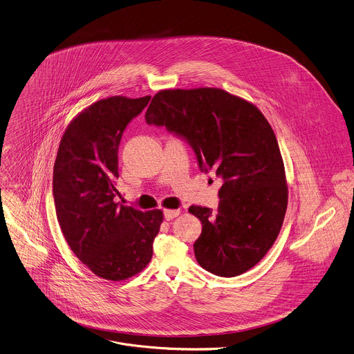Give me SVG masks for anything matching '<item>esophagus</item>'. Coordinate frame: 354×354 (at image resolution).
<instances>
[{
    "instance_id": "34e87169",
    "label": "esophagus",
    "mask_w": 354,
    "mask_h": 354,
    "mask_svg": "<svg viewBox=\"0 0 354 354\" xmlns=\"http://www.w3.org/2000/svg\"><path fill=\"white\" fill-rule=\"evenodd\" d=\"M180 214V209H165L164 211V216L167 221H171L174 218H176Z\"/></svg>"
}]
</instances>
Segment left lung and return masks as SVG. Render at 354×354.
Returning <instances> with one entry per match:
<instances>
[{
    "instance_id": "8db88e82",
    "label": "left lung",
    "mask_w": 354,
    "mask_h": 354,
    "mask_svg": "<svg viewBox=\"0 0 354 354\" xmlns=\"http://www.w3.org/2000/svg\"><path fill=\"white\" fill-rule=\"evenodd\" d=\"M145 118L183 136L201 171L223 180L218 209L189 208L203 223L194 243L200 266L234 277L259 263L281 230L288 204L284 161L262 111L240 96L204 86L157 92Z\"/></svg>"
}]
</instances>
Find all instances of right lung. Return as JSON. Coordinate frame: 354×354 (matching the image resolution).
I'll list each match as a JSON object with an SVG mask.
<instances>
[{
	"label": "right lung",
	"instance_id": "right-lung-1",
	"mask_svg": "<svg viewBox=\"0 0 354 354\" xmlns=\"http://www.w3.org/2000/svg\"><path fill=\"white\" fill-rule=\"evenodd\" d=\"M150 96L100 99L67 125L53 167V198L62 233L75 257L97 277L127 280L151 259L164 221L161 209L120 205L118 145L128 122Z\"/></svg>",
	"mask_w": 354,
	"mask_h": 354
}]
</instances>
